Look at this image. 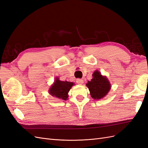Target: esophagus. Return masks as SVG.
<instances>
[{
    "label": "esophagus",
    "instance_id": "obj_1",
    "mask_svg": "<svg viewBox=\"0 0 148 148\" xmlns=\"http://www.w3.org/2000/svg\"><path fill=\"white\" fill-rule=\"evenodd\" d=\"M76 82H77V83L79 84H82L83 83V79L78 78V79H77V80H76Z\"/></svg>",
    "mask_w": 148,
    "mask_h": 148
}]
</instances>
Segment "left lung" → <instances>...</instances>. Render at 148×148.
Wrapping results in <instances>:
<instances>
[{"label":"left lung","mask_w":148,"mask_h":148,"mask_svg":"<svg viewBox=\"0 0 148 148\" xmlns=\"http://www.w3.org/2000/svg\"><path fill=\"white\" fill-rule=\"evenodd\" d=\"M92 79L88 82L86 86L88 88L91 97L95 99H100L104 97L110 89L109 80L101 75L99 71H95L92 74Z\"/></svg>","instance_id":"1"}]
</instances>
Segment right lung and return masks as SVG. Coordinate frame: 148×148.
I'll return each instance as SVG.
<instances>
[{
	"label": "right lung",
	"instance_id": "right-lung-1",
	"mask_svg": "<svg viewBox=\"0 0 148 148\" xmlns=\"http://www.w3.org/2000/svg\"><path fill=\"white\" fill-rule=\"evenodd\" d=\"M73 85L72 82L60 81L59 78H56L54 83L49 89V93L53 97L66 100L69 97L68 92Z\"/></svg>",
	"mask_w": 148,
	"mask_h": 148
}]
</instances>
